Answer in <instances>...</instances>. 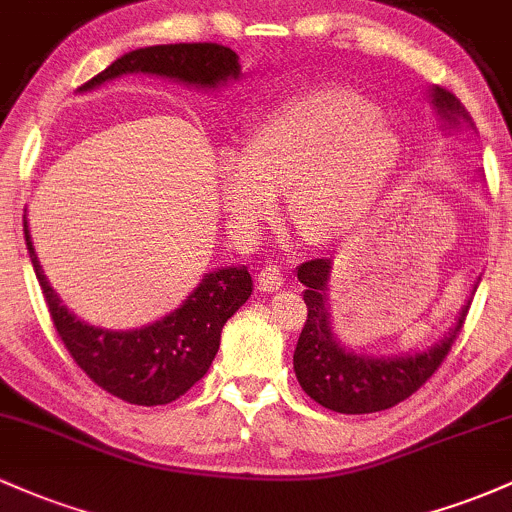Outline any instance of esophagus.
Masks as SVG:
<instances>
[{"instance_id":"esophagus-1","label":"esophagus","mask_w":512,"mask_h":512,"mask_svg":"<svg viewBox=\"0 0 512 512\" xmlns=\"http://www.w3.org/2000/svg\"><path fill=\"white\" fill-rule=\"evenodd\" d=\"M257 286L262 291H279L284 286V274L277 265H267L257 272Z\"/></svg>"}]
</instances>
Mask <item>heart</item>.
I'll list each match as a JSON object with an SVG mask.
<instances>
[{"instance_id": "b5f03b06", "label": "heart", "mask_w": 512, "mask_h": 512, "mask_svg": "<svg viewBox=\"0 0 512 512\" xmlns=\"http://www.w3.org/2000/svg\"><path fill=\"white\" fill-rule=\"evenodd\" d=\"M401 155V136L374 101L345 87L306 89L255 123L245 153L221 157L223 209L240 233L257 235L289 192L294 226L330 243L372 216Z\"/></svg>"}]
</instances>
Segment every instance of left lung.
I'll list each match as a JSON object with an SVG mask.
<instances>
[{
  "instance_id": "1",
  "label": "left lung",
  "mask_w": 512,
  "mask_h": 512,
  "mask_svg": "<svg viewBox=\"0 0 512 512\" xmlns=\"http://www.w3.org/2000/svg\"><path fill=\"white\" fill-rule=\"evenodd\" d=\"M428 97L442 123V131H476L469 111L452 92L432 87ZM330 269V260L303 262L296 269L299 282L306 286L303 301L308 308V318L294 350L296 379L313 401L335 413L362 415L386 411L413 396L437 372L462 330L471 299L464 303L445 338L428 350L376 357L342 345L335 335L328 303Z\"/></svg>"
}]
</instances>
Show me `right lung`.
Here are the masks:
<instances>
[{"instance_id": "right-lung-1", "label": "right lung", "mask_w": 512, "mask_h": 512, "mask_svg": "<svg viewBox=\"0 0 512 512\" xmlns=\"http://www.w3.org/2000/svg\"><path fill=\"white\" fill-rule=\"evenodd\" d=\"M167 77L194 89H221L238 80V55L218 43H170L138 48L121 55L104 72L82 84L80 92L97 89L121 75ZM28 255L46 296L50 318L67 352L94 384L136 406H165L184 396L209 372L226 320L252 294L247 267H221L204 274L199 286L165 318L136 330H106L84 323L60 301L43 274L24 221Z\"/></svg>"}]
</instances>
